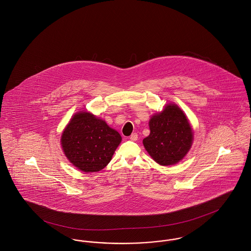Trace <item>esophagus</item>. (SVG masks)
I'll use <instances>...</instances> for the list:
<instances>
[{"label": "esophagus", "mask_w": 251, "mask_h": 251, "mask_svg": "<svg viewBox=\"0 0 251 251\" xmlns=\"http://www.w3.org/2000/svg\"><path fill=\"white\" fill-rule=\"evenodd\" d=\"M130 139L133 140V141L137 140V134H136V133H133L132 135H130Z\"/></svg>", "instance_id": "34e87169"}]
</instances>
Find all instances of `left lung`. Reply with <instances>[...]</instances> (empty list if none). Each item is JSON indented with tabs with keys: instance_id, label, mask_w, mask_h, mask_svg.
<instances>
[{
	"instance_id": "left-lung-1",
	"label": "left lung",
	"mask_w": 251,
	"mask_h": 251,
	"mask_svg": "<svg viewBox=\"0 0 251 251\" xmlns=\"http://www.w3.org/2000/svg\"><path fill=\"white\" fill-rule=\"evenodd\" d=\"M150 135L143 139L154 161L168 166L179 162L193 143V130L184 113L176 104H167L149 121Z\"/></svg>"
}]
</instances>
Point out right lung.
Segmentation results:
<instances>
[{
	"label": "right lung",
	"mask_w": 251,
	"mask_h": 251,
	"mask_svg": "<svg viewBox=\"0 0 251 251\" xmlns=\"http://www.w3.org/2000/svg\"><path fill=\"white\" fill-rule=\"evenodd\" d=\"M121 135L89 112H79L66 126L61 145L73 165L85 173L102 170L111 161Z\"/></svg>",
	"instance_id": "add662e5"
}]
</instances>
